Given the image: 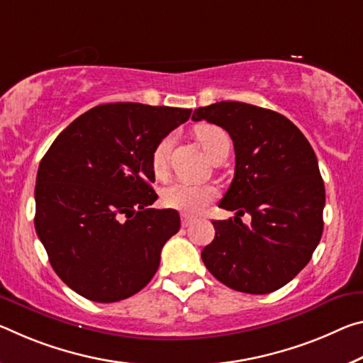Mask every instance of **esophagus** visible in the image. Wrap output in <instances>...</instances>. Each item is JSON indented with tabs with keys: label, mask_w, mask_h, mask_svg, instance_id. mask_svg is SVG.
<instances>
[{
	"label": "esophagus",
	"mask_w": 363,
	"mask_h": 363,
	"mask_svg": "<svg viewBox=\"0 0 363 363\" xmlns=\"http://www.w3.org/2000/svg\"><path fill=\"white\" fill-rule=\"evenodd\" d=\"M192 218L191 216H186V215H182V228H189L192 224Z\"/></svg>",
	"instance_id": "obj_1"
}]
</instances>
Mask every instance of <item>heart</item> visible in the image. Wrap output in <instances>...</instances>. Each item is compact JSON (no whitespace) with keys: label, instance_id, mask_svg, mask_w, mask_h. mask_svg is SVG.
<instances>
[{"label":"heart","instance_id":"obj_1","mask_svg":"<svg viewBox=\"0 0 363 363\" xmlns=\"http://www.w3.org/2000/svg\"><path fill=\"white\" fill-rule=\"evenodd\" d=\"M195 137L203 152L210 160L223 150H229L231 147V139L228 132L221 129L220 125L215 124H200L195 128ZM172 147L171 137H163L157 145H155L150 158L152 172L157 179H164L168 172V160ZM218 191L215 186L210 184H189V182H177L172 186L166 187L161 192V202L166 208L176 210L182 215H197L202 211L206 205L216 199Z\"/></svg>","mask_w":363,"mask_h":363}]
</instances>
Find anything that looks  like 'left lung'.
Wrapping results in <instances>:
<instances>
[{"label":"left lung","mask_w":363,"mask_h":363,"mask_svg":"<svg viewBox=\"0 0 363 363\" xmlns=\"http://www.w3.org/2000/svg\"><path fill=\"white\" fill-rule=\"evenodd\" d=\"M192 119L223 128L235 152L234 179L220 202L235 216L213 221L205 267L234 291L279 289L310 262L323 233L325 184L312 145L283 114L249 103L197 108Z\"/></svg>","instance_id":"obj_1"}]
</instances>
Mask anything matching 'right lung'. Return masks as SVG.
<instances>
[{"label": "right lung", "instance_id": "1", "mask_svg": "<svg viewBox=\"0 0 363 363\" xmlns=\"http://www.w3.org/2000/svg\"><path fill=\"white\" fill-rule=\"evenodd\" d=\"M192 109L108 103L56 137L40 161L35 231L65 283L109 303L143 289L161 249L181 228L179 213L150 208L158 195L150 158Z\"/></svg>", "mask_w": 363, "mask_h": 363}]
</instances>
